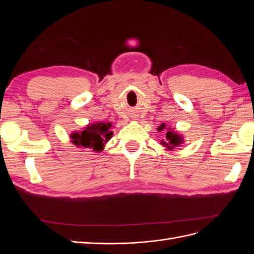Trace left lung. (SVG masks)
<instances>
[{
	"instance_id": "8db88e82",
	"label": "left lung",
	"mask_w": 254,
	"mask_h": 254,
	"mask_svg": "<svg viewBox=\"0 0 254 254\" xmlns=\"http://www.w3.org/2000/svg\"><path fill=\"white\" fill-rule=\"evenodd\" d=\"M158 131H165V139L161 140V144L168 150H173L175 147H179L184 142L183 136L180 133L174 131L171 127H166L164 123L161 124L160 127H158Z\"/></svg>"
}]
</instances>
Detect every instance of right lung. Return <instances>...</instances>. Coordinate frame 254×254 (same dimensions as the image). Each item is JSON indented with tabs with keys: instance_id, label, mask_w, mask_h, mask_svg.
I'll use <instances>...</instances> for the list:
<instances>
[{
	"instance_id": "obj_1",
	"label": "right lung",
	"mask_w": 254,
	"mask_h": 254,
	"mask_svg": "<svg viewBox=\"0 0 254 254\" xmlns=\"http://www.w3.org/2000/svg\"><path fill=\"white\" fill-rule=\"evenodd\" d=\"M111 123L98 122L84 127L82 131H75L71 133L72 143L77 147H84L101 152L105 144L108 142L113 132L110 130Z\"/></svg>"
}]
</instances>
